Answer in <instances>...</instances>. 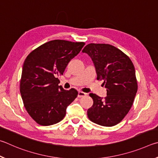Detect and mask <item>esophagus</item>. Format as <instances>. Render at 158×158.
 <instances>
[{
  "label": "esophagus",
  "instance_id": "esophagus-1",
  "mask_svg": "<svg viewBox=\"0 0 158 158\" xmlns=\"http://www.w3.org/2000/svg\"><path fill=\"white\" fill-rule=\"evenodd\" d=\"M87 94L83 92H78V94H77V97L81 98V97H84V96H86Z\"/></svg>",
  "mask_w": 158,
  "mask_h": 158
}]
</instances>
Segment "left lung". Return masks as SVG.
<instances>
[{"instance_id":"left-lung-1","label":"left lung","mask_w":158,"mask_h":158,"mask_svg":"<svg viewBox=\"0 0 158 158\" xmlns=\"http://www.w3.org/2000/svg\"><path fill=\"white\" fill-rule=\"evenodd\" d=\"M82 52L91 57L97 80L103 81L107 89L104 98L94 94V101L88 109V118L98 125H117L128 114L137 92L135 70L131 59L121 50L106 44H89Z\"/></svg>"}]
</instances>
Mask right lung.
Segmentation results:
<instances>
[{
  "label": "right lung",
  "instance_id": "right-lung-1",
  "mask_svg": "<svg viewBox=\"0 0 158 158\" xmlns=\"http://www.w3.org/2000/svg\"><path fill=\"white\" fill-rule=\"evenodd\" d=\"M84 42L52 40L39 46L23 63L20 92L27 112L41 126L60 122L67 107L77 97L76 89L59 86L58 76L63 75L71 59L81 52Z\"/></svg>",
  "mask_w": 158,
  "mask_h": 158
}]
</instances>
